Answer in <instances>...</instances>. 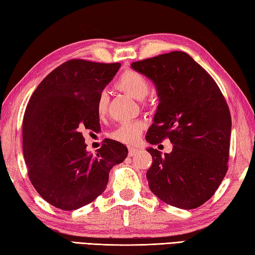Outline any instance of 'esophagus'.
<instances>
[{
	"instance_id": "esophagus-1",
	"label": "esophagus",
	"mask_w": 255,
	"mask_h": 255,
	"mask_svg": "<svg viewBox=\"0 0 255 255\" xmlns=\"http://www.w3.org/2000/svg\"><path fill=\"white\" fill-rule=\"evenodd\" d=\"M136 153H137L136 148H133V146H130V148H128V157H133V155H135Z\"/></svg>"
}]
</instances>
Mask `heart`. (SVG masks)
Wrapping results in <instances>:
<instances>
[{
  "label": "heart",
  "mask_w": 255,
  "mask_h": 255,
  "mask_svg": "<svg viewBox=\"0 0 255 255\" xmlns=\"http://www.w3.org/2000/svg\"><path fill=\"white\" fill-rule=\"evenodd\" d=\"M116 86L136 100H142L149 93L150 83L143 74L133 69H128L121 74L116 82ZM107 105H109V96L106 92H102L96 101V113L98 118H104L106 115ZM143 130L144 123L142 121H130V122L120 124L110 133V136L113 140L123 142V143L133 144L140 139Z\"/></svg>",
  "instance_id": "1"
}]
</instances>
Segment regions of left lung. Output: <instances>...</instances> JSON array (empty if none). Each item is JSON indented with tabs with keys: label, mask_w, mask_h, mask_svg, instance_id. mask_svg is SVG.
<instances>
[{
	"label": "left lung",
	"mask_w": 255,
	"mask_h": 255,
	"mask_svg": "<svg viewBox=\"0 0 255 255\" xmlns=\"http://www.w3.org/2000/svg\"><path fill=\"white\" fill-rule=\"evenodd\" d=\"M155 84L160 103L145 139H169L171 153L157 149L146 171L149 187L162 202L182 209L202 206L227 172L232 119L215 80L186 52L171 51L131 64Z\"/></svg>",
	"instance_id": "left-lung-1"
}]
</instances>
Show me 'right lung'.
<instances>
[{"instance_id": "add662e5", "label": "right lung", "mask_w": 255, "mask_h": 255, "mask_svg": "<svg viewBox=\"0 0 255 255\" xmlns=\"http://www.w3.org/2000/svg\"><path fill=\"white\" fill-rule=\"evenodd\" d=\"M121 64L70 59L43 78L31 95L22 123L28 176L52 206L75 211L105 190L109 172L128 148L105 139L88 153L82 131H101L96 101Z\"/></svg>"}]
</instances>
